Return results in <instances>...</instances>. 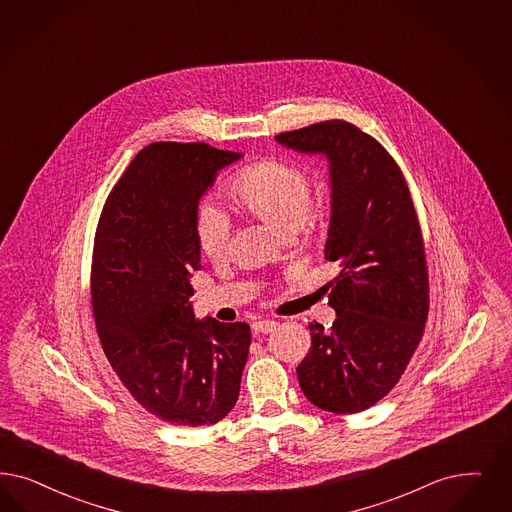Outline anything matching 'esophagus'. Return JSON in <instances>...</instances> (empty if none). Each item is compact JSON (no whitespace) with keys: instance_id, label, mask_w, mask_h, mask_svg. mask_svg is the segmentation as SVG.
<instances>
[{"instance_id":"obj_1","label":"esophagus","mask_w":512,"mask_h":512,"mask_svg":"<svg viewBox=\"0 0 512 512\" xmlns=\"http://www.w3.org/2000/svg\"><path fill=\"white\" fill-rule=\"evenodd\" d=\"M276 327H278V321H274V319H259V321H255V323L251 325V329H253L255 335H268V333H272Z\"/></svg>"}]
</instances>
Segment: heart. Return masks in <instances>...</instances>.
<instances>
[{"label":"heart","mask_w":512,"mask_h":512,"mask_svg":"<svg viewBox=\"0 0 512 512\" xmlns=\"http://www.w3.org/2000/svg\"><path fill=\"white\" fill-rule=\"evenodd\" d=\"M223 194L238 213L251 215L289 242L312 236L327 217V198L310 189L308 172L289 160L263 159L236 170L223 183ZM194 238L210 261L227 255L230 221L227 213L200 206L194 213Z\"/></svg>","instance_id":"1"}]
</instances>
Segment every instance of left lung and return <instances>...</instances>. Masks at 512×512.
Wrapping results in <instances>:
<instances>
[{
    "label": "left lung",
    "mask_w": 512,
    "mask_h": 512,
    "mask_svg": "<svg viewBox=\"0 0 512 512\" xmlns=\"http://www.w3.org/2000/svg\"><path fill=\"white\" fill-rule=\"evenodd\" d=\"M276 140L331 162L333 217L325 259L331 329L310 323L312 348L297 374L310 403L335 414L376 405L401 380L422 342L429 274L405 176L386 147L355 124L331 119Z\"/></svg>",
    "instance_id": "obj_1"
}]
</instances>
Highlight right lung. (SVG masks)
I'll use <instances>...</instances> for the list:
<instances>
[{"label": "right lung", "mask_w": 512, "mask_h": 512, "mask_svg": "<svg viewBox=\"0 0 512 512\" xmlns=\"http://www.w3.org/2000/svg\"><path fill=\"white\" fill-rule=\"evenodd\" d=\"M240 157L204 141L151 143L111 189L96 227L90 299L102 350L128 393L172 425H212L238 401L249 325L198 321L189 299L198 200Z\"/></svg>", "instance_id": "add662e5"}]
</instances>
